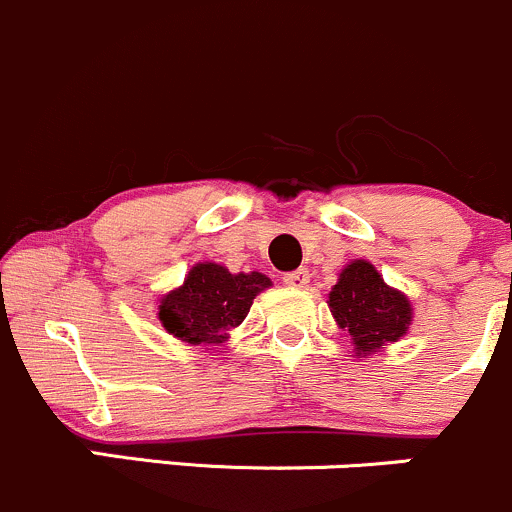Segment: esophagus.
Segmentation results:
<instances>
[{
  "instance_id": "34e87169",
  "label": "esophagus",
  "mask_w": 512,
  "mask_h": 512,
  "mask_svg": "<svg viewBox=\"0 0 512 512\" xmlns=\"http://www.w3.org/2000/svg\"><path fill=\"white\" fill-rule=\"evenodd\" d=\"M282 282H285L287 287L302 289V287H307V282H309V272H307V270H294V272H287V275L282 277Z\"/></svg>"
}]
</instances>
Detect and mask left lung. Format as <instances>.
<instances>
[{
    "label": "left lung",
    "instance_id": "8db88e82",
    "mask_svg": "<svg viewBox=\"0 0 512 512\" xmlns=\"http://www.w3.org/2000/svg\"><path fill=\"white\" fill-rule=\"evenodd\" d=\"M329 309L339 329L354 339L356 356H369L399 342L414 322L409 297L386 285L379 270L366 260L349 262L339 272L337 285L329 292Z\"/></svg>",
    "mask_w": 512,
    "mask_h": 512
}]
</instances>
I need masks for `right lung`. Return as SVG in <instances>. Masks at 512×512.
Segmentation results:
<instances>
[{
	"label": "right lung",
	"mask_w": 512,
	"mask_h": 512,
	"mask_svg": "<svg viewBox=\"0 0 512 512\" xmlns=\"http://www.w3.org/2000/svg\"><path fill=\"white\" fill-rule=\"evenodd\" d=\"M262 272H237L215 262H198L180 287L158 302V319L165 332L188 347H220L230 329L245 322L252 299L270 287Z\"/></svg>",
	"instance_id": "1"
}]
</instances>
